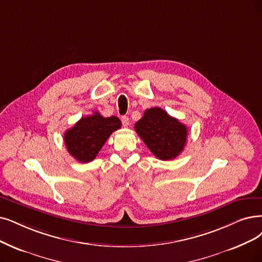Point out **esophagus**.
<instances>
[{
  "label": "esophagus",
  "instance_id": "1",
  "mask_svg": "<svg viewBox=\"0 0 262 262\" xmlns=\"http://www.w3.org/2000/svg\"><path fill=\"white\" fill-rule=\"evenodd\" d=\"M121 122H122L123 127H128V125L130 124V119L127 116H122L121 117Z\"/></svg>",
  "mask_w": 262,
  "mask_h": 262
}]
</instances>
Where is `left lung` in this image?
Here are the masks:
<instances>
[{
    "mask_svg": "<svg viewBox=\"0 0 262 262\" xmlns=\"http://www.w3.org/2000/svg\"><path fill=\"white\" fill-rule=\"evenodd\" d=\"M134 129L148 149L160 160H172L187 142L186 125L160 107L146 110Z\"/></svg>",
    "mask_w": 262,
    "mask_h": 262,
    "instance_id": "8db88e82",
    "label": "left lung"
}]
</instances>
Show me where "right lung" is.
I'll list each match as a JSON object with an SVG mask.
<instances>
[{"instance_id": "add662e5", "label": "right lung", "mask_w": 262, "mask_h": 262, "mask_svg": "<svg viewBox=\"0 0 262 262\" xmlns=\"http://www.w3.org/2000/svg\"><path fill=\"white\" fill-rule=\"evenodd\" d=\"M121 127L116 116L103 117L99 112L80 118L64 133L69 154L77 161L86 163L96 158L110 135Z\"/></svg>"}]
</instances>
